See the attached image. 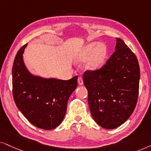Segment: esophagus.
Segmentation results:
<instances>
[{"label":"esophagus","instance_id":"obj_1","mask_svg":"<svg viewBox=\"0 0 151 151\" xmlns=\"http://www.w3.org/2000/svg\"><path fill=\"white\" fill-rule=\"evenodd\" d=\"M78 83H79V86H82L83 84V79L81 77H79L78 78Z\"/></svg>","mask_w":151,"mask_h":151}]
</instances>
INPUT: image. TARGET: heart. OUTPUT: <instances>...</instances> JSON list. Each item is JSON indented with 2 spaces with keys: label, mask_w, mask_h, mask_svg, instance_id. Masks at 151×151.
Segmentation results:
<instances>
[{
  "label": "heart",
  "mask_w": 151,
  "mask_h": 151,
  "mask_svg": "<svg viewBox=\"0 0 151 151\" xmlns=\"http://www.w3.org/2000/svg\"><path fill=\"white\" fill-rule=\"evenodd\" d=\"M107 55V49L102 43H93L84 47L77 56L78 61H86V69L91 71L99 70L103 65Z\"/></svg>",
  "instance_id": "obj_1"
}]
</instances>
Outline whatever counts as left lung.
Segmentation results:
<instances>
[{
	"label": "left lung",
	"instance_id": "obj_1",
	"mask_svg": "<svg viewBox=\"0 0 151 151\" xmlns=\"http://www.w3.org/2000/svg\"><path fill=\"white\" fill-rule=\"evenodd\" d=\"M116 40L115 51L105 65L96 71H86L83 76L92 117L106 129L116 128L126 122L139 94L138 60L121 39Z\"/></svg>",
	"mask_w": 151,
	"mask_h": 151
}]
</instances>
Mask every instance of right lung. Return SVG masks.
Listing matches in <instances>:
<instances>
[{"mask_svg": "<svg viewBox=\"0 0 151 151\" xmlns=\"http://www.w3.org/2000/svg\"><path fill=\"white\" fill-rule=\"evenodd\" d=\"M24 45L16 55L12 68V93L24 116L36 127L52 130L59 126L67 104L77 86V76L69 80L34 75L24 63Z\"/></svg>", "mask_w": 151, "mask_h": 151, "instance_id": "right-lung-1", "label": "right lung"}]
</instances>
